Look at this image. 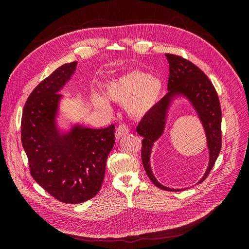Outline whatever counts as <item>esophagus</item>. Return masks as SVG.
<instances>
[{"label":"esophagus","mask_w":249,"mask_h":249,"mask_svg":"<svg viewBox=\"0 0 249 249\" xmlns=\"http://www.w3.org/2000/svg\"><path fill=\"white\" fill-rule=\"evenodd\" d=\"M129 132H130V127L127 126L125 124H122L117 126L116 132H115V137H116V139H119V138L125 136L126 134H129Z\"/></svg>","instance_id":"esophagus-1"}]
</instances>
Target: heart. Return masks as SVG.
I'll return each instance as SVG.
<instances>
[{
    "label": "heart",
    "mask_w": 249,
    "mask_h": 249,
    "mask_svg": "<svg viewBox=\"0 0 249 249\" xmlns=\"http://www.w3.org/2000/svg\"><path fill=\"white\" fill-rule=\"evenodd\" d=\"M161 90L162 84L157 78L147 77L141 71H133L110 83L106 95L117 103L127 102V111L132 115L140 116L157 103ZM91 101L95 107L108 109V105L102 96L94 94Z\"/></svg>",
    "instance_id": "b5f03b06"
}]
</instances>
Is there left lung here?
Returning a JSON list of instances; mask_svg holds the SVG:
<instances>
[{"instance_id":"left-lung-1","label":"left lung","mask_w":249,"mask_h":249,"mask_svg":"<svg viewBox=\"0 0 249 249\" xmlns=\"http://www.w3.org/2000/svg\"><path fill=\"white\" fill-rule=\"evenodd\" d=\"M169 63V77L166 96L150 108L137 125V133L143 137L141 159L143 167L149 179L155 186L166 191H179L183 189H170L161 185L153 176L150 169L149 157L154 142L161 136L164 130L165 115L171 94L180 92L191 101L201 119L208 138L210 162L205 176L198 184L203 182L212 170L217 157L221 150V107L216 89L199 67L189 60L175 54H165Z\"/></svg>"}]
</instances>
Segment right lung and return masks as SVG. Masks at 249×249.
Listing matches in <instances>:
<instances>
[{"label": "right lung", "instance_id": "right-lung-1", "mask_svg": "<svg viewBox=\"0 0 249 249\" xmlns=\"http://www.w3.org/2000/svg\"><path fill=\"white\" fill-rule=\"evenodd\" d=\"M76 70V62L58 67L30 93L21 115V144L32 178L53 197L81 203L101 190L106 161L115 142V126L84 129L69 135L57 133L53 124L57 93Z\"/></svg>", "mask_w": 249, "mask_h": 249}]
</instances>
